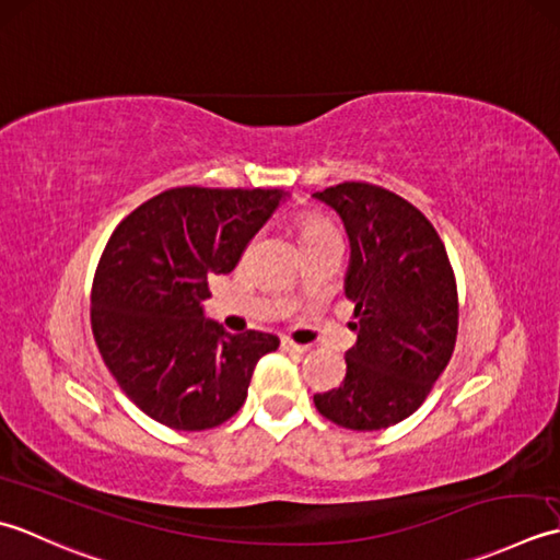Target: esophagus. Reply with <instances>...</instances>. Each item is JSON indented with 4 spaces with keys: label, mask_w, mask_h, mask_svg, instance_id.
<instances>
[{
    "label": "esophagus",
    "mask_w": 560,
    "mask_h": 560,
    "mask_svg": "<svg viewBox=\"0 0 560 560\" xmlns=\"http://www.w3.org/2000/svg\"><path fill=\"white\" fill-rule=\"evenodd\" d=\"M280 348L284 352H296V355H304V352L310 350V346H300V343H294V340H290V338H282L280 340Z\"/></svg>",
    "instance_id": "obj_1"
}]
</instances>
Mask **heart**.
I'll list each match as a JSON object with an SVG mask.
<instances>
[{"instance_id": "b5f03b06", "label": "heart", "mask_w": 560, "mask_h": 560, "mask_svg": "<svg viewBox=\"0 0 560 560\" xmlns=\"http://www.w3.org/2000/svg\"><path fill=\"white\" fill-rule=\"evenodd\" d=\"M296 226H300V242L306 244V242H316V238H324V236H338V230L334 226V222H328L326 217L322 214H302L300 222H296Z\"/></svg>"}]
</instances>
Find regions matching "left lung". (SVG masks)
<instances>
[{
    "label": "left lung",
    "instance_id": "1",
    "mask_svg": "<svg viewBox=\"0 0 560 560\" xmlns=\"http://www.w3.org/2000/svg\"><path fill=\"white\" fill-rule=\"evenodd\" d=\"M314 198L346 224L358 330L343 384L314 394V406L348 430L396 425L423 406L454 352L459 296L447 248L423 212L386 188L348 180Z\"/></svg>",
    "mask_w": 560,
    "mask_h": 560
}]
</instances>
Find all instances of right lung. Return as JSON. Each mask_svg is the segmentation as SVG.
<instances>
[{
	"mask_svg": "<svg viewBox=\"0 0 560 560\" xmlns=\"http://www.w3.org/2000/svg\"><path fill=\"white\" fill-rule=\"evenodd\" d=\"M282 190L159 192L110 234L91 288V330L125 396L156 423L208 430L244 406L272 334H230L202 314L208 280L232 272Z\"/></svg>",
	"mask_w": 560,
	"mask_h": 560,
	"instance_id": "add662e5",
	"label": "right lung"
}]
</instances>
